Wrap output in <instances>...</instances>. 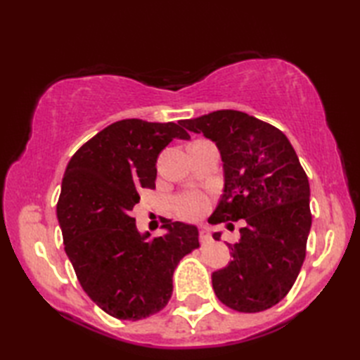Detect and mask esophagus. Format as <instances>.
<instances>
[{
    "label": "esophagus",
    "mask_w": 360,
    "mask_h": 360,
    "mask_svg": "<svg viewBox=\"0 0 360 360\" xmlns=\"http://www.w3.org/2000/svg\"><path fill=\"white\" fill-rule=\"evenodd\" d=\"M200 240H201V243H202V244L209 243V241L212 240V236H210V232H209V229H207V227H202L201 231H200Z\"/></svg>",
    "instance_id": "1"
}]
</instances>
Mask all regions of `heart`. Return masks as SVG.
<instances>
[{
    "label": "heart",
    "instance_id": "heart-1",
    "mask_svg": "<svg viewBox=\"0 0 360 360\" xmlns=\"http://www.w3.org/2000/svg\"><path fill=\"white\" fill-rule=\"evenodd\" d=\"M174 205L181 217L193 219L201 217L205 209H207V200H205L202 193L195 192V190H188V192L181 193L176 198Z\"/></svg>",
    "mask_w": 360,
    "mask_h": 360
}]
</instances>
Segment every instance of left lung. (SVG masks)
I'll use <instances>...</instances> for the list:
<instances>
[{"mask_svg":"<svg viewBox=\"0 0 360 360\" xmlns=\"http://www.w3.org/2000/svg\"><path fill=\"white\" fill-rule=\"evenodd\" d=\"M182 125L215 142L223 160V196L209 223L244 221L240 241L227 243L231 263L212 274L213 290L235 311L269 309L292 288L307 255L308 176L288 137L246 112L219 110Z\"/></svg>","mask_w":360,"mask_h":360,"instance_id":"8db88e82","label":"left lung"}]
</instances>
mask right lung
<instances>
[{
	"mask_svg": "<svg viewBox=\"0 0 360 360\" xmlns=\"http://www.w3.org/2000/svg\"><path fill=\"white\" fill-rule=\"evenodd\" d=\"M190 139L178 124L114 122L75 151L62 181L57 218L83 290L120 320L156 314L173 292L182 257L200 248L196 226L164 219L165 235L141 233L131 217L142 188H155L159 153Z\"/></svg>",
	"mask_w": 360,
	"mask_h": 360,
	"instance_id": "right-lung-1",
	"label": "right lung"
}]
</instances>
